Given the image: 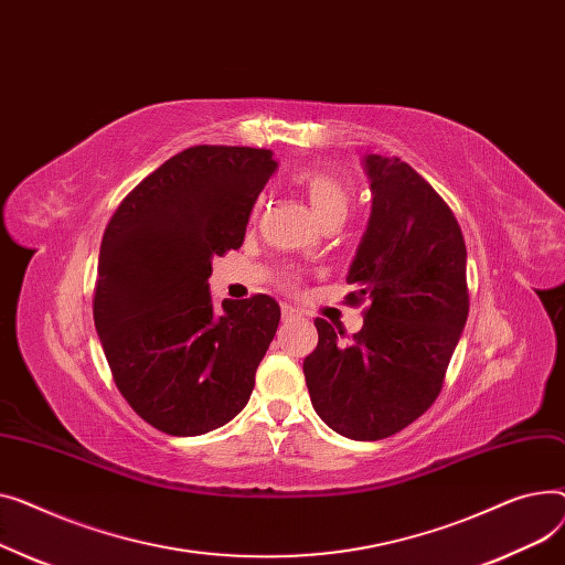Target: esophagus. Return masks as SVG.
I'll return each mask as SVG.
<instances>
[{"label": "esophagus", "instance_id": "1", "mask_svg": "<svg viewBox=\"0 0 565 565\" xmlns=\"http://www.w3.org/2000/svg\"><path fill=\"white\" fill-rule=\"evenodd\" d=\"M282 319H285V321L301 319V312H298V310H296V308H291V306H282Z\"/></svg>", "mask_w": 565, "mask_h": 565}]
</instances>
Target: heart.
<instances>
[{"instance_id":"b5f03b06","label":"heart","mask_w":565,"mask_h":565,"mask_svg":"<svg viewBox=\"0 0 565 565\" xmlns=\"http://www.w3.org/2000/svg\"><path fill=\"white\" fill-rule=\"evenodd\" d=\"M291 184L301 191L308 203L312 205L315 214L321 221H328L333 216H344L349 214L351 207V189L347 182H342L340 178L330 175L326 171H315V169H301L291 173ZM262 198L253 203V216L259 212L262 207Z\"/></svg>"}]
</instances>
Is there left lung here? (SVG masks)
<instances>
[{
	"label": "left lung",
	"instance_id": "8db88e82",
	"mask_svg": "<svg viewBox=\"0 0 565 565\" xmlns=\"http://www.w3.org/2000/svg\"><path fill=\"white\" fill-rule=\"evenodd\" d=\"M372 216L347 282L364 308L353 338L315 319L319 344L303 360L317 415L351 440H383L438 399L466 328V239L449 205L399 157H364Z\"/></svg>",
	"mask_w": 565,
	"mask_h": 565
}]
</instances>
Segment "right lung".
Segmentation results:
<instances>
[{"label": "right lung", "mask_w": 565, "mask_h": 565, "mask_svg": "<svg viewBox=\"0 0 565 565\" xmlns=\"http://www.w3.org/2000/svg\"><path fill=\"white\" fill-rule=\"evenodd\" d=\"M271 150L193 146L131 189L99 246L93 319L116 387L150 426L203 436L248 404L280 321L267 294H210L212 259L244 244Z\"/></svg>", "instance_id": "right-lung-1"}]
</instances>
